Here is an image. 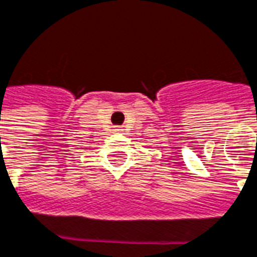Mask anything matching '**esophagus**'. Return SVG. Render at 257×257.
I'll list each match as a JSON object with an SVG mask.
<instances>
[{
    "mask_svg": "<svg viewBox=\"0 0 257 257\" xmlns=\"http://www.w3.org/2000/svg\"><path fill=\"white\" fill-rule=\"evenodd\" d=\"M116 131H121V128H120V127H116Z\"/></svg>",
    "mask_w": 257,
    "mask_h": 257,
    "instance_id": "esophagus-1",
    "label": "esophagus"
}]
</instances>
